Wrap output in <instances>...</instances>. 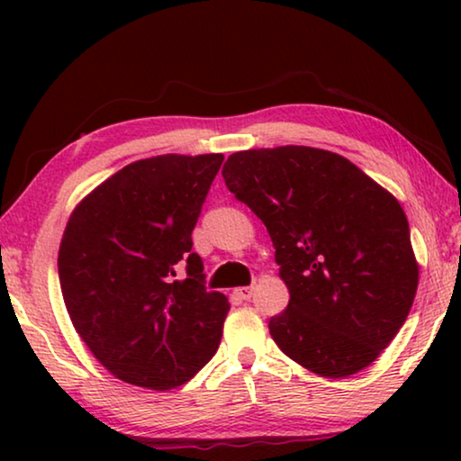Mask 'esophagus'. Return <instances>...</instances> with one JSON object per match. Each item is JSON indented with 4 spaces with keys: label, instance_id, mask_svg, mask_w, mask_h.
<instances>
[{
    "label": "esophagus",
    "instance_id": "34e87169",
    "mask_svg": "<svg viewBox=\"0 0 461 461\" xmlns=\"http://www.w3.org/2000/svg\"><path fill=\"white\" fill-rule=\"evenodd\" d=\"M237 295L241 300H249L251 295H254V285H248V287H239L237 289Z\"/></svg>",
    "mask_w": 461,
    "mask_h": 461
}]
</instances>
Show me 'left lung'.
I'll use <instances>...</instances> for the list:
<instances>
[{
	"label": "left lung",
	"mask_w": 461,
	"mask_h": 461,
	"mask_svg": "<svg viewBox=\"0 0 461 461\" xmlns=\"http://www.w3.org/2000/svg\"><path fill=\"white\" fill-rule=\"evenodd\" d=\"M229 191L267 226L289 304L268 321L289 358L325 377L375 361L405 323L418 262L399 201L346 157L311 147L232 153Z\"/></svg>",
	"instance_id": "8db88e82"
}]
</instances>
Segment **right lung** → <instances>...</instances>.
<instances>
[{"instance_id":"1","label":"right lung","mask_w":461,"mask_h":461,"mask_svg":"<svg viewBox=\"0 0 461 461\" xmlns=\"http://www.w3.org/2000/svg\"><path fill=\"white\" fill-rule=\"evenodd\" d=\"M224 155L130 163L68 218L59 251L79 338L119 380L172 390L216 355L229 300L207 292L193 229ZM180 266L187 279L176 280Z\"/></svg>"}]
</instances>
